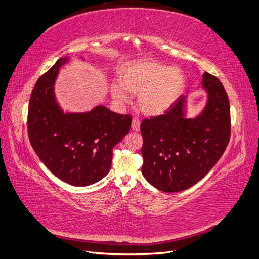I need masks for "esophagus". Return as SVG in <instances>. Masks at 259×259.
Segmentation results:
<instances>
[{
    "mask_svg": "<svg viewBox=\"0 0 259 259\" xmlns=\"http://www.w3.org/2000/svg\"><path fill=\"white\" fill-rule=\"evenodd\" d=\"M140 126H141V122L137 118H133L132 120V128L135 132H139L140 131Z\"/></svg>",
    "mask_w": 259,
    "mask_h": 259,
    "instance_id": "obj_1",
    "label": "esophagus"
}]
</instances>
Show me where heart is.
<instances>
[{"label": "heart", "mask_w": 259, "mask_h": 259, "mask_svg": "<svg viewBox=\"0 0 259 259\" xmlns=\"http://www.w3.org/2000/svg\"><path fill=\"white\" fill-rule=\"evenodd\" d=\"M120 86L112 93L118 101L127 100L125 91L139 94V107L148 115L164 113L182 93L185 78L182 71L154 61H141L126 65L119 75Z\"/></svg>", "instance_id": "obj_1"}]
</instances>
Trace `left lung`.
Listing matches in <instances>:
<instances>
[{
	"mask_svg": "<svg viewBox=\"0 0 259 259\" xmlns=\"http://www.w3.org/2000/svg\"><path fill=\"white\" fill-rule=\"evenodd\" d=\"M203 78L208 102L198 117H185V96H180L164 114L141 124L142 173L159 191L182 192L195 185L214 167L229 143L226 91L211 74L205 73Z\"/></svg>",
	"mask_w": 259,
	"mask_h": 259,
	"instance_id": "left-lung-1",
	"label": "left lung"
}]
</instances>
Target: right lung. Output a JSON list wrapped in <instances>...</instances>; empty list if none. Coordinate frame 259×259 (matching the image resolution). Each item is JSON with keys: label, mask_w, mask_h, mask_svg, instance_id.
<instances>
[{"label": "right lung", "mask_w": 259, "mask_h": 259, "mask_svg": "<svg viewBox=\"0 0 259 259\" xmlns=\"http://www.w3.org/2000/svg\"><path fill=\"white\" fill-rule=\"evenodd\" d=\"M66 62L67 57L60 59L37 79L28 104L27 133L36 155L56 177L74 186H89L110 171L113 148L130 132L132 116L104 106L89 113H63L53 85Z\"/></svg>", "instance_id": "obj_1"}]
</instances>
